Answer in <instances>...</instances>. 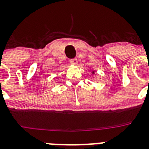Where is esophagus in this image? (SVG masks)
Returning a JSON list of instances; mask_svg holds the SVG:
<instances>
[{
  "label": "esophagus",
  "instance_id": "esophagus-1",
  "mask_svg": "<svg viewBox=\"0 0 149 149\" xmlns=\"http://www.w3.org/2000/svg\"><path fill=\"white\" fill-rule=\"evenodd\" d=\"M69 62H70V63H72V64H77V60L76 58L70 59V60H69Z\"/></svg>",
  "mask_w": 149,
  "mask_h": 149
}]
</instances>
